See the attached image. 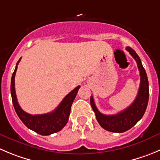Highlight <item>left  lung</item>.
Segmentation results:
<instances>
[{"label":"left lung","mask_w":160,"mask_h":160,"mask_svg":"<svg viewBox=\"0 0 160 160\" xmlns=\"http://www.w3.org/2000/svg\"><path fill=\"white\" fill-rule=\"evenodd\" d=\"M127 50L136 60L141 76L140 88L134 101L127 108L118 112L116 115H107L99 112L95 105L93 98L92 96L90 97L91 106L95 112L96 118L100 127L108 131L113 133H123L132 128L144 115L149 97V88L147 74L143 68L141 59L136 52L130 47H127Z\"/></svg>","instance_id":"obj_1"}]
</instances>
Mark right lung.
<instances>
[{
	"instance_id": "add662e5",
	"label": "right lung",
	"mask_w": 160,
	"mask_h": 160,
	"mask_svg": "<svg viewBox=\"0 0 160 160\" xmlns=\"http://www.w3.org/2000/svg\"><path fill=\"white\" fill-rule=\"evenodd\" d=\"M20 60L21 58L16 63V69L13 72L11 80V95L12 99L13 106L18 116L27 128L41 135L47 136L60 131L68 123L71 105L77 95L80 86H77L75 89L69 92L53 112L42 115H30L27 113L19 106L15 90V76Z\"/></svg>"
}]
</instances>
